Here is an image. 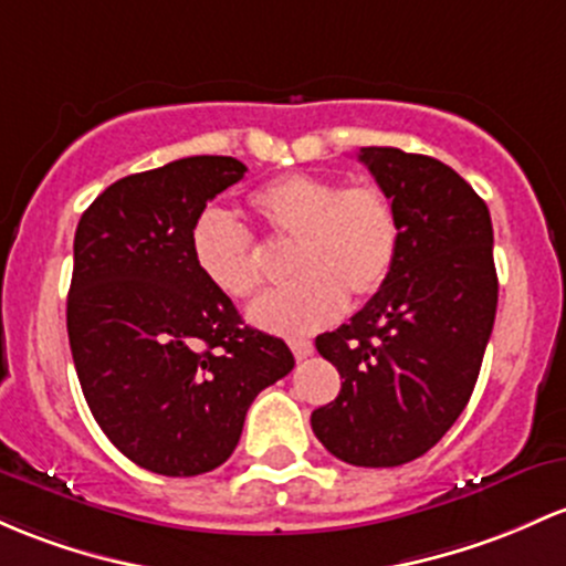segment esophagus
<instances>
[{
	"mask_svg": "<svg viewBox=\"0 0 566 566\" xmlns=\"http://www.w3.org/2000/svg\"><path fill=\"white\" fill-rule=\"evenodd\" d=\"M290 349H293L295 359H306V357H312L314 344L308 338H293L290 340Z\"/></svg>",
	"mask_w": 566,
	"mask_h": 566,
	"instance_id": "1",
	"label": "esophagus"
}]
</instances>
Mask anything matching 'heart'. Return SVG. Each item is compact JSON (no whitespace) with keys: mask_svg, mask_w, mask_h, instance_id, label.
Returning <instances> with one entry per match:
<instances>
[{"mask_svg":"<svg viewBox=\"0 0 566 566\" xmlns=\"http://www.w3.org/2000/svg\"><path fill=\"white\" fill-rule=\"evenodd\" d=\"M252 214L279 241H293L287 290L260 297L250 319L279 335H308L338 319L346 297H374L400 254V217L376 185H344L316 174H282L247 198ZM190 258L220 295L244 301L260 287V252L252 233L220 209L192 220Z\"/></svg>","mask_w":566,"mask_h":566,"instance_id":"obj_1","label":"heart"}]
</instances>
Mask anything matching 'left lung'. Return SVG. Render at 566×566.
Returning <instances> with one entry per match:
<instances>
[{
	"instance_id": "left-lung-1",
	"label": "left lung",
	"mask_w": 566,
	"mask_h": 566,
	"mask_svg": "<svg viewBox=\"0 0 566 566\" xmlns=\"http://www.w3.org/2000/svg\"><path fill=\"white\" fill-rule=\"evenodd\" d=\"M400 217V254L378 293L316 352L340 392L312 413L319 443L354 468L427 454L468 406L496 314L486 203L451 166L397 147L357 155Z\"/></svg>"
}]
</instances>
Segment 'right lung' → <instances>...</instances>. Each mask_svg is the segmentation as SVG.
I'll return each instance as SVG.
<instances>
[{
  "mask_svg": "<svg viewBox=\"0 0 566 566\" xmlns=\"http://www.w3.org/2000/svg\"><path fill=\"white\" fill-rule=\"evenodd\" d=\"M244 171L192 155L132 174L74 233L66 331L80 387L115 449L158 475L220 468L254 397L295 368L287 344L244 325L190 258L192 220Z\"/></svg>",
  "mask_w": 566,
  "mask_h": 566,
  "instance_id": "1",
  "label": "right lung"
}]
</instances>
